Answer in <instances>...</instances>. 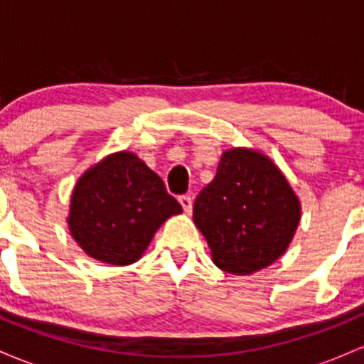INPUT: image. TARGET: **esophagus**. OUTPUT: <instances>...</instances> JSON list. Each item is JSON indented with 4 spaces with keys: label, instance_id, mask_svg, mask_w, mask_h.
Here are the masks:
<instances>
[{
    "label": "esophagus",
    "instance_id": "obj_1",
    "mask_svg": "<svg viewBox=\"0 0 364 364\" xmlns=\"http://www.w3.org/2000/svg\"><path fill=\"white\" fill-rule=\"evenodd\" d=\"M178 201H181L186 213H191V211H193V198H191V196H181V198H178Z\"/></svg>",
    "mask_w": 364,
    "mask_h": 364
}]
</instances>
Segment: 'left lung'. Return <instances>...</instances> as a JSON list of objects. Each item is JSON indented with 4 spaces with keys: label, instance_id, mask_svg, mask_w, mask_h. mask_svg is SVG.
Returning <instances> with one entry per match:
<instances>
[{
    "label": "left lung",
    "instance_id": "1",
    "mask_svg": "<svg viewBox=\"0 0 364 364\" xmlns=\"http://www.w3.org/2000/svg\"><path fill=\"white\" fill-rule=\"evenodd\" d=\"M299 218V199L287 178L251 149L225 151L215 178L194 201V223L215 264L234 275H249L279 259Z\"/></svg>",
    "mask_w": 364,
    "mask_h": 364
}]
</instances>
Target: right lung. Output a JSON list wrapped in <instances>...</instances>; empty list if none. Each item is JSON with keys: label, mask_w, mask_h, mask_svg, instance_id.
Segmentation results:
<instances>
[{"label": "right lung", "mask_w": 364, "mask_h": 364, "mask_svg": "<svg viewBox=\"0 0 364 364\" xmlns=\"http://www.w3.org/2000/svg\"><path fill=\"white\" fill-rule=\"evenodd\" d=\"M182 206L136 154L117 153L77 182L68 227L94 259L130 264L141 258L154 232Z\"/></svg>", "instance_id": "add662e5"}]
</instances>
